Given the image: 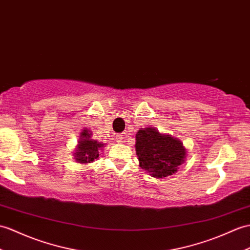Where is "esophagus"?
Returning a JSON list of instances; mask_svg holds the SVG:
<instances>
[{
	"label": "esophagus",
	"mask_w": 250,
	"mask_h": 250,
	"mask_svg": "<svg viewBox=\"0 0 250 250\" xmlns=\"http://www.w3.org/2000/svg\"><path fill=\"white\" fill-rule=\"evenodd\" d=\"M116 141L118 143H123L125 141V135L124 134H116Z\"/></svg>",
	"instance_id": "34e87169"
}]
</instances>
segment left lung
<instances>
[{
    "label": "left lung",
    "mask_w": 250,
    "mask_h": 250,
    "mask_svg": "<svg viewBox=\"0 0 250 250\" xmlns=\"http://www.w3.org/2000/svg\"><path fill=\"white\" fill-rule=\"evenodd\" d=\"M135 148L139 166L154 178H165L175 173L187 153L181 142L161 134L151 126L137 132Z\"/></svg>",
    "instance_id": "obj_1"
}]
</instances>
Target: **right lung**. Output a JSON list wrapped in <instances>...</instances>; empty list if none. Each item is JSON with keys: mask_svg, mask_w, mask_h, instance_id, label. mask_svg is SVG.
Segmentation results:
<instances>
[{"mask_svg": "<svg viewBox=\"0 0 250 250\" xmlns=\"http://www.w3.org/2000/svg\"><path fill=\"white\" fill-rule=\"evenodd\" d=\"M91 134L88 130H84L81 133L79 146L77 153H74V158L80 163H90L99 158V149L103 147V144L90 138Z\"/></svg>", "mask_w": 250, "mask_h": 250, "instance_id": "right-lung-1", "label": "right lung"}]
</instances>
